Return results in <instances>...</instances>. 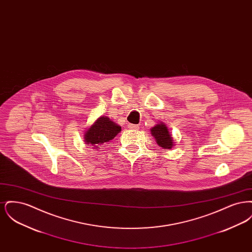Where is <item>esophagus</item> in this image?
<instances>
[{
    "label": "esophagus",
    "instance_id": "1",
    "mask_svg": "<svg viewBox=\"0 0 252 252\" xmlns=\"http://www.w3.org/2000/svg\"><path fill=\"white\" fill-rule=\"evenodd\" d=\"M128 128L129 129H138L139 126L138 125H133V124H128Z\"/></svg>",
    "mask_w": 252,
    "mask_h": 252
}]
</instances>
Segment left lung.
<instances>
[{
    "instance_id": "8db88e82",
    "label": "left lung",
    "mask_w": 252,
    "mask_h": 252,
    "mask_svg": "<svg viewBox=\"0 0 252 252\" xmlns=\"http://www.w3.org/2000/svg\"><path fill=\"white\" fill-rule=\"evenodd\" d=\"M151 133L155 137L158 144L165 149H171L173 144V139L171 134L168 131L167 126L162 123L158 124L151 128Z\"/></svg>"
}]
</instances>
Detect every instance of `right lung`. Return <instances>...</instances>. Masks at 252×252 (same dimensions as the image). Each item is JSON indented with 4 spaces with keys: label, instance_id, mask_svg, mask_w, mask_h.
<instances>
[{
    "label": "right lung",
    "instance_id": "1",
    "mask_svg": "<svg viewBox=\"0 0 252 252\" xmlns=\"http://www.w3.org/2000/svg\"><path fill=\"white\" fill-rule=\"evenodd\" d=\"M121 126L109 120L108 117H100L85 134V143L97 147L112 140L119 132Z\"/></svg>",
    "mask_w": 252,
    "mask_h": 252
}]
</instances>
